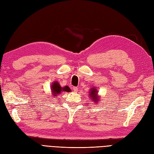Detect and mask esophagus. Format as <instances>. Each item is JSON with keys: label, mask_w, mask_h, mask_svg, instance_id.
Here are the masks:
<instances>
[{"label": "esophagus", "mask_w": 154, "mask_h": 154, "mask_svg": "<svg viewBox=\"0 0 154 154\" xmlns=\"http://www.w3.org/2000/svg\"><path fill=\"white\" fill-rule=\"evenodd\" d=\"M73 89H74V91L75 93H76V92L78 91V88H77L76 87H74V88H73Z\"/></svg>", "instance_id": "obj_1"}]
</instances>
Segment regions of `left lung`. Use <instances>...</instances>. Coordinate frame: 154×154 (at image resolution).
<instances>
[{"label": "left lung", "mask_w": 154, "mask_h": 154, "mask_svg": "<svg viewBox=\"0 0 154 154\" xmlns=\"http://www.w3.org/2000/svg\"><path fill=\"white\" fill-rule=\"evenodd\" d=\"M89 98L91 99V100H92V101L95 102V104L99 103V100H100V96L98 94V90H97V88L94 87V86H92V88H91V89L89 90Z\"/></svg>", "instance_id": "1"}]
</instances>
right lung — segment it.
Here are the masks:
<instances>
[{
    "label": "right lung",
    "instance_id": "1",
    "mask_svg": "<svg viewBox=\"0 0 154 154\" xmlns=\"http://www.w3.org/2000/svg\"><path fill=\"white\" fill-rule=\"evenodd\" d=\"M51 95L53 96L54 98H56L57 96L63 91L66 92H70L71 90L69 88V86H65V87H61V85L59 84L57 81L53 82V83L51 85Z\"/></svg>",
    "mask_w": 154,
    "mask_h": 154
}]
</instances>
